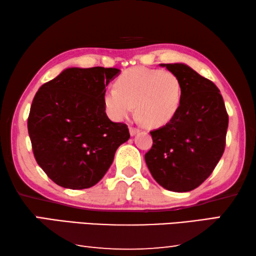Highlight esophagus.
<instances>
[{
  "label": "esophagus",
  "mask_w": 256,
  "mask_h": 256,
  "mask_svg": "<svg viewBox=\"0 0 256 256\" xmlns=\"http://www.w3.org/2000/svg\"><path fill=\"white\" fill-rule=\"evenodd\" d=\"M138 132H140V128H136L134 126H130V134H131V136H136V134L138 133Z\"/></svg>",
  "instance_id": "1"
}]
</instances>
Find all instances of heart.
Returning a JSON list of instances; mask_svg holds the SVG:
<instances>
[{"instance_id": "obj_1", "label": "heart", "mask_w": 256, "mask_h": 256, "mask_svg": "<svg viewBox=\"0 0 256 256\" xmlns=\"http://www.w3.org/2000/svg\"><path fill=\"white\" fill-rule=\"evenodd\" d=\"M106 110L112 120L131 114L134 105L142 123L160 128L174 118L182 102V84L175 73L148 68L124 71L104 96Z\"/></svg>"}]
</instances>
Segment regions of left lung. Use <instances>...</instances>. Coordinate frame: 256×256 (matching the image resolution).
Segmentation results:
<instances>
[{"label": "left lung", "instance_id": "left-lung-1", "mask_svg": "<svg viewBox=\"0 0 256 256\" xmlns=\"http://www.w3.org/2000/svg\"><path fill=\"white\" fill-rule=\"evenodd\" d=\"M178 76L182 102L164 126L151 131L152 146L144 159L159 185L188 192L204 182L226 146L228 114L214 82L185 64H162Z\"/></svg>", "mask_w": 256, "mask_h": 256}]
</instances>
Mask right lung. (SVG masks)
I'll list each match as a JSON object with an SVG mask.
<instances>
[{"mask_svg":"<svg viewBox=\"0 0 256 256\" xmlns=\"http://www.w3.org/2000/svg\"><path fill=\"white\" fill-rule=\"evenodd\" d=\"M118 68H71L42 84L28 116L37 164L60 186L84 190L106 174L128 125L107 118L104 96Z\"/></svg>","mask_w":256,"mask_h":256,"instance_id":"1","label":"right lung"}]
</instances>
